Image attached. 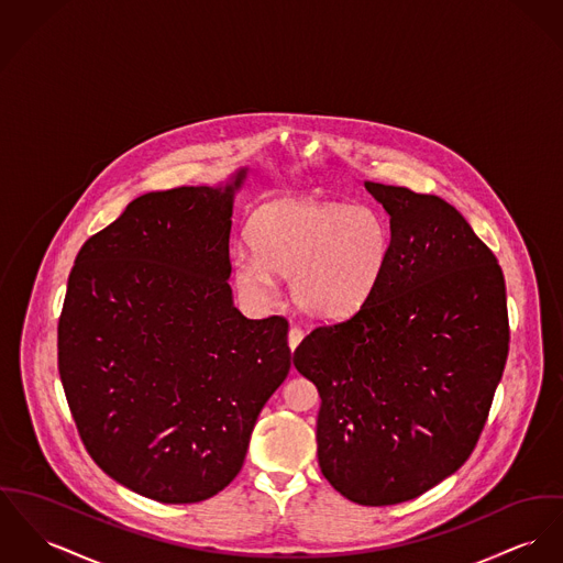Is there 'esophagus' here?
<instances>
[{
    "instance_id": "34e87169",
    "label": "esophagus",
    "mask_w": 563,
    "mask_h": 563,
    "mask_svg": "<svg viewBox=\"0 0 563 563\" xmlns=\"http://www.w3.org/2000/svg\"><path fill=\"white\" fill-rule=\"evenodd\" d=\"M302 339H303L302 330H300V328H296V325H294V328H291V330H289V339H287V341H289V349H291V351H294V349H296V346H298V345H300V343H302Z\"/></svg>"
}]
</instances>
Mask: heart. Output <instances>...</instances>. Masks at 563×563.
Returning <instances> with one entry per match:
<instances>
[{"instance_id":"1","label":"heart","mask_w":563,"mask_h":563,"mask_svg":"<svg viewBox=\"0 0 563 563\" xmlns=\"http://www.w3.org/2000/svg\"><path fill=\"white\" fill-rule=\"evenodd\" d=\"M255 253L233 257L238 294L267 308L278 298L276 276L289 278V296L303 317L339 323L357 314L382 285L391 231L371 206L336 201H274L251 220Z\"/></svg>"}]
</instances>
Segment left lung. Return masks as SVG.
<instances>
[{
  "label": "left lung",
  "instance_id": "left-lung-1",
  "mask_svg": "<svg viewBox=\"0 0 563 563\" xmlns=\"http://www.w3.org/2000/svg\"><path fill=\"white\" fill-rule=\"evenodd\" d=\"M386 210L388 269L371 302L294 353L321 396L317 456L360 506L416 499L474 452L508 357L506 280L448 201L364 181Z\"/></svg>",
  "mask_w": 563,
  "mask_h": 563
}]
</instances>
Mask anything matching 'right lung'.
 I'll return each mask as SVG.
<instances>
[{"instance_id": "obj_1", "label": "right lung", "mask_w": 563, "mask_h": 563, "mask_svg": "<svg viewBox=\"0 0 563 563\" xmlns=\"http://www.w3.org/2000/svg\"><path fill=\"white\" fill-rule=\"evenodd\" d=\"M246 175L141 195L68 276L57 328L68 407L96 465L154 501H203L238 476L291 368L287 321L246 319L227 283Z\"/></svg>"}]
</instances>
